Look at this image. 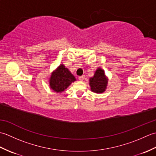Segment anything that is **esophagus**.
I'll return each mask as SVG.
<instances>
[{"instance_id":"esophagus-1","label":"esophagus","mask_w":156,"mask_h":156,"mask_svg":"<svg viewBox=\"0 0 156 156\" xmlns=\"http://www.w3.org/2000/svg\"><path fill=\"white\" fill-rule=\"evenodd\" d=\"M78 79H79V80H80V81H82V80H84V76H79V77H78Z\"/></svg>"}]
</instances>
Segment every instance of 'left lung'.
<instances>
[{"label": "left lung", "instance_id": "8db88e82", "mask_svg": "<svg viewBox=\"0 0 156 156\" xmlns=\"http://www.w3.org/2000/svg\"><path fill=\"white\" fill-rule=\"evenodd\" d=\"M108 79L105 74V71L101 68H98L93 77L89 79V85L92 92L95 93H102L107 88Z\"/></svg>", "mask_w": 156, "mask_h": 156}]
</instances>
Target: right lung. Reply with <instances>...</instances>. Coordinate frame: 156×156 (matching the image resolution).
I'll return each instance as SVG.
<instances>
[{"label": "right lung", "instance_id": "right-lung-1", "mask_svg": "<svg viewBox=\"0 0 156 156\" xmlns=\"http://www.w3.org/2000/svg\"><path fill=\"white\" fill-rule=\"evenodd\" d=\"M76 80L74 76L69 69L66 68L64 64H60L51 73L49 78V86L54 92H62Z\"/></svg>", "mask_w": 156, "mask_h": 156}]
</instances>
